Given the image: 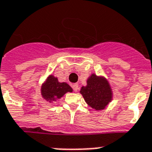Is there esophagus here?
<instances>
[{"label": "esophagus", "instance_id": "esophagus-1", "mask_svg": "<svg viewBox=\"0 0 152 152\" xmlns=\"http://www.w3.org/2000/svg\"><path fill=\"white\" fill-rule=\"evenodd\" d=\"M72 88H73V90L75 92H77L79 91V85L77 84V83H74V84H72Z\"/></svg>", "mask_w": 152, "mask_h": 152}]
</instances>
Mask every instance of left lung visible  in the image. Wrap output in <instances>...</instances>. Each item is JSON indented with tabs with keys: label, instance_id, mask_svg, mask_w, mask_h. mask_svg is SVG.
Masks as SVG:
<instances>
[{
	"label": "left lung",
	"instance_id": "1",
	"mask_svg": "<svg viewBox=\"0 0 152 152\" xmlns=\"http://www.w3.org/2000/svg\"><path fill=\"white\" fill-rule=\"evenodd\" d=\"M80 92L88 106L96 110H104L113 99V91L108 80L95 73L88 77L87 85L83 86Z\"/></svg>",
	"mask_w": 152,
	"mask_h": 152
}]
</instances>
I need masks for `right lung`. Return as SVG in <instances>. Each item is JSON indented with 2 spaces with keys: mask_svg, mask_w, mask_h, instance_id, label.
Listing matches in <instances>:
<instances>
[{
  "mask_svg": "<svg viewBox=\"0 0 152 152\" xmlns=\"http://www.w3.org/2000/svg\"><path fill=\"white\" fill-rule=\"evenodd\" d=\"M67 92H72V88L65 82H59L57 77L52 74L42 84V97L50 103L60 99Z\"/></svg>",
  "mask_w": 152,
  "mask_h": 152,
  "instance_id": "add662e5",
  "label": "right lung"
}]
</instances>
